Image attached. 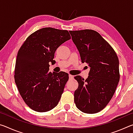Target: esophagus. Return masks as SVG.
<instances>
[{
    "instance_id": "obj_1",
    "label": "esophagus",
    "mask_w": 133,
    "mask_h": 133,
    "mask_svg": "<svg viewBox=\"0 0 133 133\" xmlns=\"http://www.w3.org/2000/svg\"><path fill=\"white\" fill-rule=\"evenodd\" d=\"M69 79H73V77H74V76L73 75H69Z\"/></svg>"
}]
</instances>
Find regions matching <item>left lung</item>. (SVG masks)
<instances>
[{
  "instance_id": "1",
  "label": "left lung",
  "mask_w": 133,
  "mask_h": 133,
  "mask_svg": "<svg viewBox=\"0 0 133 133\" xmlns=\"http://www.w3.org/2000/svg\"><path fill=\"white\" fill-rule=\"evenodd\" d=\"M69 33L79 51L82 62L90 67L85 80L80 76L75 77L78 83L74 94L75 103L83 112L96 113L108 104L120 80L117 55L95 30L85 29Z\"/></svg>"
}]
</instances>
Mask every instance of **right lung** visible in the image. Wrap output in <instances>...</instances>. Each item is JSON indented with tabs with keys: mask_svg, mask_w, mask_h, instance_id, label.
Returning <instances> with one entry per match:
<instances>
[{
	"mask_svg": "<svg viewBox=\"0 0 133 133\" xmlns=\"http://www.w3.org/2000/svg\"><path fill=\"white\" fill-rule=\"evenodd\" d=\"M71 39L69 31L44 28L35 31L18 51L15 81L26 104L37 112H46L58 104L69 80L65 72L49 71L58 47Z\"/></svg>",
	"mask_w": 133,
	"mask_h": 133,
	"instance_id": "add662e5",
	"label": "right lung"
}]
</instances>
